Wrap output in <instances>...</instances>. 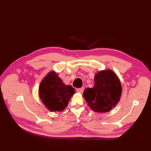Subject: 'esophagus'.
<instances>
[{
	"instance_id": "1",
	"label": "esophagus",
	"mask_w": 151,
	"mask_h": 151,
	"mask_svg": "<svg viewBox=\"0 0 151 151\" xmlns=\"http://www.w3.org/2000/svg\"><path fill=\"white\" fill-rule=\"evenodd\" d=\"M84 89V88H77V89H76V91H77V92H78V93H83Z\"/></svg>"
}]
</instances>
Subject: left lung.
I'll use <instances>...</instances> for the list:
<instances>
[{
    "instance_id": "1",
    "label": "left lung",
    "mask_w": 151,
    "mask_h": 151,
    "mask_svg": "<svg viewBox=\"0 0 151 151\" xmlns=\"http://www.w3.org/2000/svg\"><path fill=\"white\" fill-rule=\"evenodd\" d=\"M122 86L116 76L110 70L95 75L94 86L84 90L83 96L89 106L96 112H108L118 103Z\"/></svg>"
}]
</instances>
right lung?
<instances>
[{"instance_id":"right-lung-1","label":"right lung","mask_w":151,"mask_h":151,"mask_svg":"<svg viewBox=\"0 0 151 151\" xmlns=\"http://www.w3.org/2000/svg\"><path fill=\"white\" fill-rule=\"evenodd\" d=\"M71 86H66L55 73L50 72L40 86L39 94L42 102L51 111L64 109L75 93Z\"/></svg>"}]
</instances>
